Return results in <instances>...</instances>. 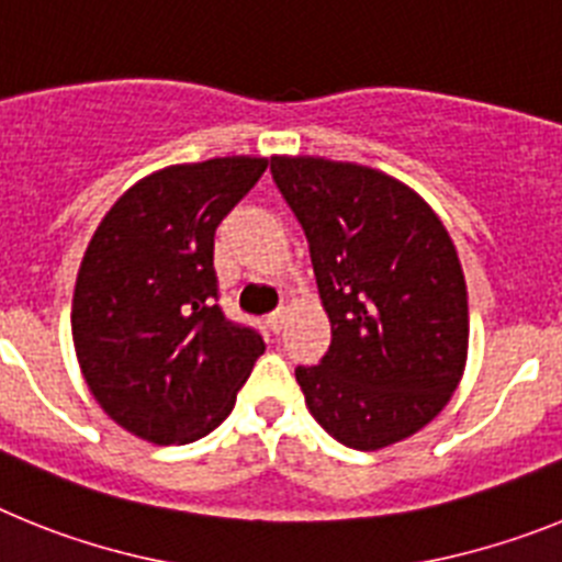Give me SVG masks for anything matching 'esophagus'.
Wrapping results in <instances>:
<instances>
[{
	"label": "esophagus",
	"mask_w": 562,
	"mask_h": 562,
	"mask_svg": "<svg viewBox=\"0 0 562 562\" xmlns=\"http://www.w3.org/2000/svg\"><path fill=\"white\" fill-rule=\"evenodd\" d=\"M285 316H288V308H285V305H282V308H277L274 314L268 316V328L274 330V334H280L282 325H285Z\"/></svg>",
	"instance_id": "esophagus-1"
}]
</instances>
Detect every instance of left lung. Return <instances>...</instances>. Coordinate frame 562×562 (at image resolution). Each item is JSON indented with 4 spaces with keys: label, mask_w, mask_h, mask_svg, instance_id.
<instances>
[{
    "label": "left lung",
    "mask_w": 562,
    "mask_h": 562,
    "mask_svg": "<svg viewBox=\"0 0 562 562\" xmlns=\"http://www.w3.org/2000/svg\"><path fill=\"white\" fill-rule=\"evenodd\" d=\"M305 228L330 348L296 368L311 416L353 450L404 441L447 407L467 368L470 305L456 243L427 200L379 169L274 155Z\"/></svg>",
    "instance_id": "left-lung-1"
}]
</instances>
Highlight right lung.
<instances>
[{"label": "right lung", "mask_w": 562, "mask_h": 562, "mask_svg": "<svg viewBox=\"0 0 562 562\" xmlns=\"http://www.w3.org/2000/svg\"><path fill=\"white\" fill-rule=\"evenodd\" d=\"M268 158L175 164L126 189L92 234L72 291L78 368L112 422L149 443H189L232 413L266 350L214 305V228Z\"/></svg>", "instance_id": "1"}]
</instances>
